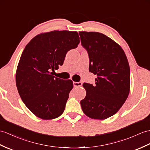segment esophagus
Masks as SVG:
<instances>
[{"instance_id": "1", "label": "esophagus", "mask_w": 150, "mask_h": 150, "mask_svg": "<svg viewBox=\"0 0 150 150\" xmlns=\"http://www.w3.org/2000/svg\"><path fill=\"white\" fill-rule=\"evenodd\" d=\"M73 85L74 87H80L82 86L81 82H73Z\"/></svg>"}]
</instances>
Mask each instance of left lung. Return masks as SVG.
Segmentation results:
<instances>
[{
	"instance_id": "obj_1",
	"label": "left lung",
	"mask_w": 150,
	"mask_h": 150,
	"mask_svg": "<svg viewBox=\"0 0 150 150\" xmlns=\"http://www.w3.org/2000/svg\"><path fill=\"white\" fill-rule=\"evenodd\" d=\"M81 45L89 56V71L97 75L96 85L84 83L83 112L92 119L104 120L122 108L130 92V67L118 44L96 32H79Z\"/></svg>"
}]
</instances>
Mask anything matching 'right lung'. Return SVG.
Returning a JSON list of instances; mask_svg holds the SVG:
<instances>
[{
  "instance_id": "add662e5",
  "label": "right lung",
  "mask_w": 150,
  "mask_h": 150,
  "mask_svg": "<svg viewBox=\"0 0 150 150\" xmlns=\"http://www.w3.org/2000/svg\"><path fill=\"white\" fill-rule=\"evenodd\" d=\"M79 42L77 32L54 30L35 36L25 46L16 83L21 100L38 117L52 120L64 112L73 83L54 77L50 71L62 65L68 51Z\"/></svg>"
}]
</instances>
